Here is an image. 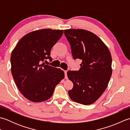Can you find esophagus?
Returning <instances> with one entry per match:
<instances>
[{"mask_svg":"<svg viewBox=\"0 0 130 130\" xmlns=\"http://www.w3.org/2000/svg\"><path fill=\"white\" fill-rule=\"evenodd\" d=\"M64 73H65V78L66 79H68V76H67V71L65 70L64 71Z\"/></svg>","mask_w":130,"mask_h":130,"instance_id":"1","label":"esophagus"}]
</instances>
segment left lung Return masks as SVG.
<instances>
[{
    "instance_id": "left-lung-1",
    "label": "left lung",
    "mask_w": 130,
    "mask_h": 130,
    "mask_svg": "<svg viewBox=\"0 0 130 130\" xmlns=\"http://www.w3.org/2000/svg\"><path fill=\"white\" fill-rule=\"evenodd\" d=\"M74 60H82L78 71L69 70L73 83L70 98L84 105L93 103L106 89L112 75V57L106 45L93 33L82 29L64 30Z\"/></svg>"
}]
</instances>
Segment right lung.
<instances>
[{
  "instance_id": "add662e5",
  "label": "right lung",
  "mask_w": 130,
  "mask_h": 130,
  "mask_svg": "<svg viewBox=\"0 0 130 130\" xmlns=\"http://www.w3.org/2000/svg\"><path fill=\"white\" fill-rule=\"evenodd\" d=\"M63 30L43 29L28 33L21 38L10 57L14 80L24 97L34 102L47 100L55 87L64 78L59 68L45 65L51 50L61 37Z\"/></svg>"
}]
</instances>
